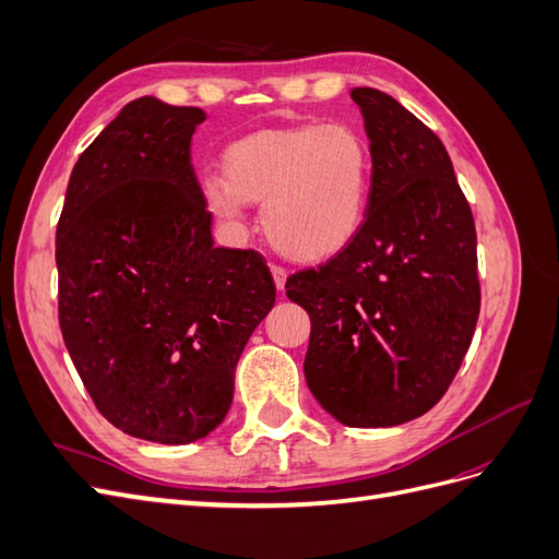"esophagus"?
<instances>
[{
	"label": "esophagus",
	"mask_w": 559,
	"mask_h": 559,
	"mask_svg": "<svg viewBox=\"0 0 559 559\" xmlns=\"http://www.w3.org/2000/svg\"><path fill=\"white\" fill-rule=\"evenodd\" d=\"M270 273H273V280H275L277 292H284V284H286V270H284V267H280V265H270Z\"/></svg>",
	"instance_id": "esophagus-1"
}]
</instances>
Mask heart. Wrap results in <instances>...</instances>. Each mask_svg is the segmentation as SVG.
Listing matches in <instances>:
<instances>
[{
	"label": "heart",
	"instance_id": "b5f03b06",
	"mask_svg": "<svg viewBox=\"0 0 559 559\" xmlns=\"http://www.w3.org/2000/svg\"><path fill=\"white\" fill-rule=\"evenodd\" d=\"M207 207L240 226L263 202L267 240L296 261H324L357 238L373 191V154L345 123L259 130L224 151V175L200 179Z\"/></svg>",
	"mask_w": 559,
	"mask_h": 559
}]
</instances>
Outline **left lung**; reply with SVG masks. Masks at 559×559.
Listing matches in <instances>:
<instances>
[{
  "label": "left lung",
  "mask_w": 559,
  "mask_h": 559,
  "mask_svg": "<svg viewBox=\"0 0 559 559\" xmlns=\"http://www.w3.org/2000/svg\"><path fill=\"white\" fill-rule=\"evenodd\" d=\"M373 154L366 222L341 253L286 280L312 321L306 380L345 427L431 411L480 312L476 224L443 142L376 88H354Z\"/></svg>",
  "instance_id": "obj_1"
}]
</instances>
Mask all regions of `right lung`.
<instances>
[{"label":"right lung","mask_w":559,"mask_h":559,"mask_svg":"<svg viewBox=\"0 0 559 559\" xmlns=\"http://www.w3.org/2000/svg\"><path fill=\"white\" fill-rule=\"evenodd\" d=\"M198 107L138 97L79 156L56 233L58 314L97 411L186 445L230 411L235 366L275 306L261 253L214 247L191 165Z\"/></svg>","instance_id":"1"}]
</instances>
